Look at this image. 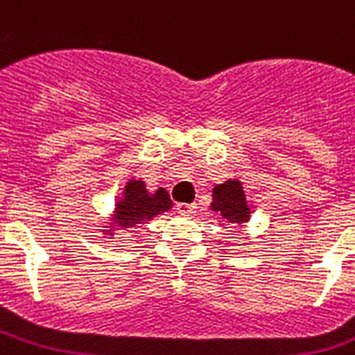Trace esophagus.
<instances>
[{"mask_svg":"<svg viewBox=\"0 0 355 355\" xmlns=\"http://www.w3.org/2000/svg\"><path fill=\"white\" fill-rule=\"evenodd\" d=\"M195 208H197V206L188 205V202H178V205H177L178 214H182V216H189V214H193Z\"/></svg>","mask_w":355,"mask_h":355,"instance_id":"1","label":"esophagus"}]
</instances>
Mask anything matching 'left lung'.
Wrapping results in <instances>:
<instances>
[{
  "label": "left lung",
  "instance_id": "left-lung-1",
  "mask_svg": "<svg viewBox=\"0 0 355 355\" xmlns=\"http://www.w3.org/2000/svg\"><path fill=\"white\" fill-rule=\"evenodd\" d=\"M210 208L216 214L232 225H245L250 219V208H248L247 197L243 184L237 178H230L227 182L217 184L211 189Z\"/></svg>",
  "mask_w": 355,
  "mask_h": 355
}]
</instances>
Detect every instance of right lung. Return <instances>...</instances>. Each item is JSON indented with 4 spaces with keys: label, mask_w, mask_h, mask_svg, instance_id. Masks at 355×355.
I'll list each match as a JSON object with an SVG mask.
<instances>
[{
    "label": "right lung",
    "mask_w": 355,
    "mask_h": 355,
    "mask_svg": "<svg viewBox=\"0 0 355 355\" xmlns=\"http://www.w3.org/2000/svg\"><path fill=\"white\" fill-rule=\"evenodd\" d=\"M173 202L169 199L166 188H158L149 191L145 188L144 180L130 178L123 189L121 199L116 202L112 217L107 223L108 230H103L108 237L114 236L116 228H134L144 223H149L153 217L160 216L164 211L171 210Z\"/></svg>",
    "instance_id": "1"
}]
</instances>
